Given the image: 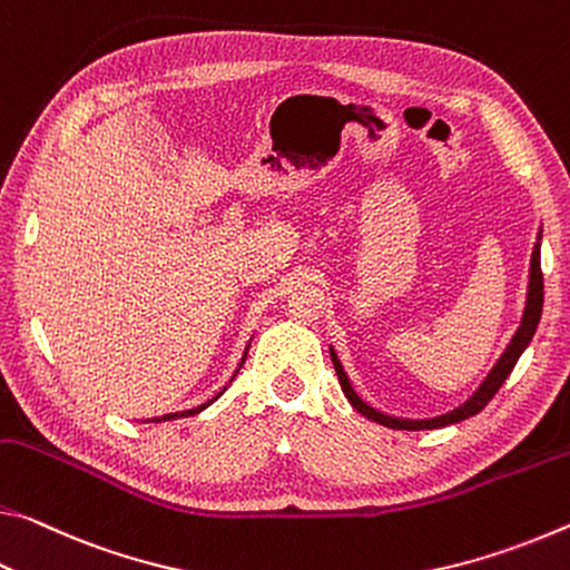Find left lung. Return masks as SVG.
Here are the masks:
<instances>
[{
    "label": "left lung",
    "mask_w": 570,
    "mask_h": 570,
    "mask_svg": "<svg viewBox=\"0 0 570 570\" xmlns=\"http://www.w3.org/2000/svg\"><path fill=\"white\" fill-rule=\"evenodd\" d=\"M540 313H543V269H540V237H538L535 247H533V259H530L528 303H525V313H522V323H520V328L515 333V338L510 341V346L505 348V353H502V358L498 361V366L490 371V376L484 379V384L478 391H474V396L470 401H464L460 409H454V412H450V414H442V416H436V419H424V422H412V419L386 416V414L376 412V409H371L368 404H363L356 391H353V386L348 384L346 371H343L341 361H338V356H335L333 351H331V358H333L335 373H338L343 394H346V399L351 401V406L356 409V412H361L366 419H371V422L384 424V426H391V429H409V432H419V429H440V426H446V424L462 422V419H468V416H474V414L482 412V409L490 404L492 396L498 394L500 386L505 384V379L512 373V368H515L520 353L528 348L530 338H533V335H535V328H538V323H540Z\"/></svg>",
    "instance_id": "1"
}]
</instances>
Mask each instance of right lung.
Segmentation results:
<instances>
[{"mask_svg": "<svg viewBox=\"0 0 570 570\" xmlns=\"http://www.w3.org/2000/svg\"><path fill=\"white\" fill-rule=\"evenodd\" d=\"M207 406V404H204ZM204 406H199V409H189V412H181V414H166V416H158V419H154V422H169V419H179V416H191V414H199Z\"/></svg>", "mask_w": 570, "mask_h": 570, "instance_id": "1", "label": "right lung"}]
</instances>
